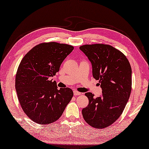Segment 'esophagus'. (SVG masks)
<instances>
[{
	"label": "esophagus",
	"mask_w": 149,
	"mask_h": 149,
	"mask_svg": "<svg viewBox=\"0 0 149 149\" xmlns=\"http://www.w3.org/2000/svg\"><path fill=\"white\" fill-rule=\"evenodd\" d=\"M74 94L75 96H77V95H80L81 93L80 92H79V91H77L74 90Z\"/></svg>",
	"instance_id": "34e87169"
}]
</instances>
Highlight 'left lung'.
<instances>
[{
  "label": "left lung",
  "mask_w": 149,
  "mask_h": 149,
  "mask_svg": "<svg viewBox=\"0 0 149 149\" xmlns=\"http://www.w3.org/2000/svg\"><path fill=\"white\" fill-rule=\"evenodd\" d=\"M92 65L93 76L99 80L101 97L86 93L88 106L82 110L85 121L98 129L110 126L124 110L131 92L132 70L128 59L120 50L106 44L84 45L79 47Z\"/></svg>",
  "instance_id": "left-lung-1"
}]
</instances>
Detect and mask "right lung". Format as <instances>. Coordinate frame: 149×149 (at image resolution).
I'll return each mask as SVG.
<instances>
[{
  "mask_svg": "<svg viewBox=\"0 0 149 149\" xmlns=\"http://www.w3.org/2000/svg\"><path fill=\"white\" fill-rule=\"evenodd\" d=\"M74 47L57 42L34 47L22 59L15 78L19 102L26 115L39 124L58 120L73 97L69 88L58 89L50 80Z\"/></svg>",
  "mask_w": 149,
  "mask_h": 149,
  "instance_id": "1",
  "label": "right lung"
}]
</instances>
